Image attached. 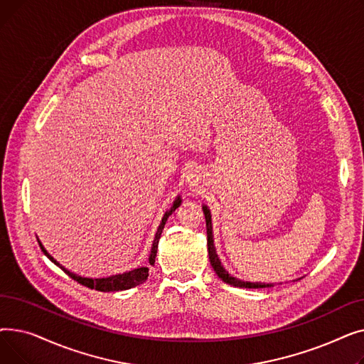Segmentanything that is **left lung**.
<instances>
[{"label": "left lung", "mask_w": 364, "mask_h": 364, "mask_svg": "<svg viewBox=\"0 0 364 364\" xmlns=\"http://www.w3.org/2000/svg\"><path fill=\"white\" fill-rule=\"evenodd\" d=\"M203 214H205V221H206V236H208V255H209V261H211V265L214 272L217 273V276L232 286H236V288H247V289H258V288H269L272 284H265V283H251V282H242L236 277H232L228 274L224 267L220 262V258L215 252V246H214V240H213V224H211V214H209V209L206 206H203Z\"/></svg>", "instance_id": "8db88e82"}]
</instances>
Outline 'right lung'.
<instances>
[{
  "label": "right lung",
  "mask_w": 364,
  "mask_h": 364,
  "mask_svg": "<svg viewBox=\"0 0 364 364\" xmlns=\"http://www.w3.org/2000/svg\"><path fill=\"white\" fill-rule=\"evenodd\" d=\"M180 203H181V199L177 198L176 202L172 203L169 211L165 213V215H164V218H162V223H161V225L158 227V232H156L155 240H153V246H151L150 257H149L150 265L155 264V258H156V252H158V243H159L162 230H164V227H165V223H166L168 217L178 208ZM40 246H41L43 252H44L55 265H59L60 269H62L69 277H72L73 280H76L78 283L87 286V288H90V289H95V291H100V292H118V291H125V289L134 288V286L141 284V283L146 282V279L149 277V267H140V269L131 270V272H127V273H122V274H114V276L105 277V279H88V277H81V276H78V274H73V273H70L69 270H66L65 267H62L59 262H57V261L44 250V246H43L41 243H40Z\"/></svg>",
  "instance_id": "right-lung-1"
}]
</instances>
